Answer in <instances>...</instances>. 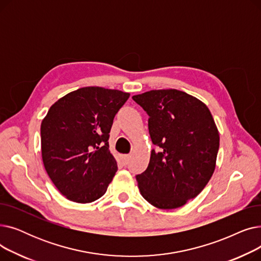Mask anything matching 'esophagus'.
I'll return each instance as SVG.
<instances>
[{"label": "esophagus", "instance_id": "obj_1", "mask_svg": "<svg viewBox=\"0 0 261 261\" xmlns=\"http://www.w3.org/2000/svg\"><path fill=\"white\" fill-rule=\"evenodd\" d=\"M129 155L128 154H119V156H118V162L121 164V165H123V166H126L127 164L129 163Z\"/></svg>", "mask_w": 261, "mask_h": 261}]
</instances>
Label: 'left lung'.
Masks as SVG:
<instances>
[{"mask_svg": "<svg viewBox=\"0 0 261 261\" xmlns=\"http://www.w3.org/2000/svg\"><path fill=\"white\" fill-rule=\"evenodd\" d=\"M148 114L153 145L147 169L136 174L143 198L161 210L183 206L196 198L214 173L219 132L208 108L179 90L134 95Z\"/></svg>", "mask_w": 261, "mask_h": 261, "instance_id": "1", "label": "left lung"}]
</instances>
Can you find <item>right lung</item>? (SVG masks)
<instances>
[{
    "label": "right lung",
    "instance_id": "obj_1",
    "mask_svg": "<svg viewBox=\"0 0 261 261\" xmlns=\"http://www.w3.org/2000/svg\"><path fill=\"white\" fill-rule=\"evenodd\" d=\"M130 94L81 88L55 102L41 123V151L51 182L70 201L102 197L117 164L109 150L110 131Z\"/></svg>",
    "mask_w": 261,
    "mask_h": 261
}]
</instances>
